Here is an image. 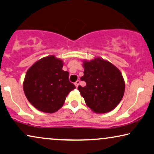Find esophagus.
<instances>
[{"label": "esophagus", "instance_id": "1", "mask_svg": "<svg viewBox=\"0 0 154 154\" xmlns=\"http://www.w3.org/2000/svg\"><path fill=\"white\" fill-rule=\"evenodd\" d=\"M79 82H80V81H79V80H77L75 82V85L76 86V87H77H77H78V85H79Z\"/></svg>", "mask_w": 154, "mask_h": 154}]
</instances>
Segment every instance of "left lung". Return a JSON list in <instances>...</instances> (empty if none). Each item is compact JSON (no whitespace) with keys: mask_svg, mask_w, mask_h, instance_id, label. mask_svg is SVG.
Here are the masks:
<instances>
[{"mask_svg":"<svg viewBox=\"0 0 154 154\" xmlns=\"http://www.w3.org/2000/svg\"><path fill=\"white\" fill-rule=\"evenodd\" d=\"M81 80L85 87L78 86L87 106L97 113L114 109L122 100L125 85L120 71L107 60L97 58L85 61Z\"/></svg>","mask_w":154,"mask_h":154,"instance_id":"8db88e82","label":"left lung"}]
</instances>
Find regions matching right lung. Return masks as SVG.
I'll list each match as a JSON object with an SVG mask.
<instances>
[{
    "label": "right lung",
    "instance_id": "obj_1",
    "mask_svg": "<svg viewBox=\"0 0 154 154\" xmlns=\"http://www.w3.org/2000/svg\"><path fill=\"white\" fill-rule=\"evenodd\" d=\"M63 61L53 56L41 59L26 72L23 89L26 98L38 110L56 112L67 94L75 89L69 72L63 70Z\"/></svg>",
    "mask_w": 154,
    "mask_h": 154
}]
</instances>
